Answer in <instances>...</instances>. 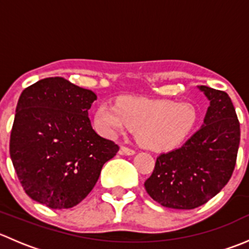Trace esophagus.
I'll use <instances>...</instances> for the list:
<instances>
[{"label": "esophagus", "mask_w": 249, "mask_h": 249, "mask_svg": "<svg viewBox=\"0 0 249 249\" xmlns=\"http://www.w3.org/2000/svg\"><path fill=\"white\" fill-rule=\"evenodd\" d=\"M120 154L134 155L135 154V150L134 149H130V148H127V147H122V148H120Z\"/></svg>", "instance_id": "obj_1"}]
</instances>
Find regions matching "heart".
I'll return each instance as SVG.
<instances>
[{
	"mask_svg": "<svg viewBox=\"0 0 249 249\" xmlns=\"http://www.w3.org/2000/svg\"><path fill=\"white\" fill-rule=\"evenodd\" d=\"M95 126L114 139L137 130V137L150 149H171L187 139L196 123V112L188 104L165 100L125 99L119 105L102 102L94 115Z\"/></svg>",
	"mask_w": 249,
	"mask_h": 249,
	"instance_id": "obj_1",
	"label": "heart"
}]
</instances>
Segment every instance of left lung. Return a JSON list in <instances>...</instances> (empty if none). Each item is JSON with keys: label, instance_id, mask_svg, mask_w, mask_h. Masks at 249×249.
Masks as SVG:
<instances>
[{"label": "left lung", "instance_id": "left-lung-1", "mask_svg": "<svg viewBox=\"0 0 249 249\" xmlns=\"http://www.w3.org/2000/svg\"><path fill=\"white\" fill-rule=\"evenodd\" d=\"M210 100L202 126L182 147L157 158L144 188L154 201L193 210L218 194L231 178L240 144V123L229 95L200 85Z\"/></svg>", "mask_w": 249, "mask_h": 249}]
</instances>
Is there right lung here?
Segmentation results:
<instances>
[{
    "label": "right lung",
    "instance_id": "add662e5",
    "mask_svg": "<svg viewBox=\"0 0 249 249\" xmlns=\"http://www.w3.org/2000/svg\"><path fill=\"white\" fill-rule=\"evenodd\" d=\"M97 99L61 77L27 87L18 101L9 153L25 193L54 210L71 208L96 184L119 150L95 132L88 110Z\"/></svg>",
    "mask_w": 249,
    "mask_h": 249
}]
</instances>
